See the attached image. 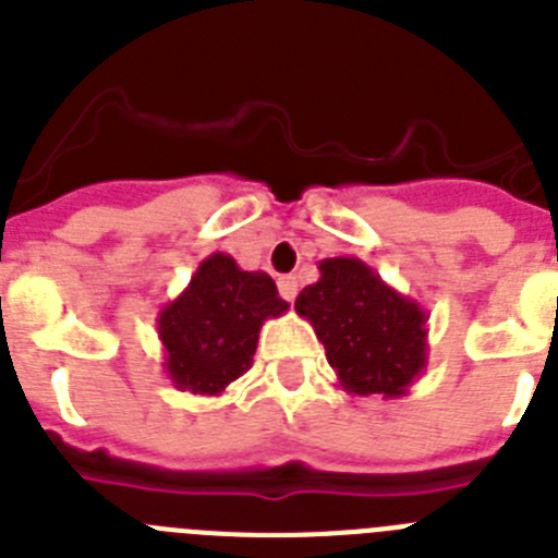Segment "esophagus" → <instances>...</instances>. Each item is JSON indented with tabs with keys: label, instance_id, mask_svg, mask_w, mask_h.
Here are the masks:
<instances>
[{
	"label": "esophagus",
	"instance_id": "1",
	"mask_svg": "<svg viewBox=\"0 0 558 558\" xmlns=\"http://www.w3.org/2000/svg\"><path fill=\"white\" fill-rule=\"evenodd\" d=\"M295 293H299V279L295 276H279V295L284 302H293Z\"/></svg>",
	"mask_w": 558,
	"mask_h": 558
}]
</instances>
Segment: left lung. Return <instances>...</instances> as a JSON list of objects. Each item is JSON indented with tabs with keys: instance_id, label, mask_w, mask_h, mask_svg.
<instances>
[{
	"instance_id": "8db88e82",
	"label": "left lung",
	"mask_w": 558,
	"mask_h": 558,
	"mask_svg": "<svg viewBox=\"0 0 558 558\" xmlns=\"http://www.w3.org/2000/svg\"><path fill=\"white\" fill-rule=\"evenodd\" d=\"M318 270L295 313L313 324L340 388L352 397H405L427 368L425 310L357 256H329Z\"/></svg>"
}]
</instances>
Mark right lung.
Masks as SVG:
<instances>
[{"instance_id": "obj_1", "label": "right lung", "mask_w": 558, "mask_h": 558, "mask_svg": "<svg viewBox=\"0 0 558 558\" xmlns=\"http://www.w3.org/2000/svg\"><path fill=\"white\" fill-rule=\"evenodd\" d=\"M284 313L288 302L268 274L215 251L156 318L165 374L181 391L220 397L254 363L263 324Z\"/></svg>"}]
</instances>
